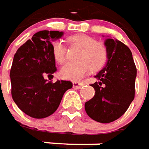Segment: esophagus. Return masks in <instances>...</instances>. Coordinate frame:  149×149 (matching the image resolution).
I'll use <instances>...</instances> for the list:
<instances>
[{"label":"esophagus","mask_w":149,"mask_h":149,"mask_svg":"<svg viewBox=\"0 0 149 149\" xmlns=\"http://www.w3.org/2000/svg\"><path fill=\"white\" fill-rule=\"evenodd\" d=\"M83 85H84V84H83V83H81V82H77V81L72 82V86H73V88H74V89H81V87H83Z\"/></svg>","instance_id":"34e87169"}]
</instances>
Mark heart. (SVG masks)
Returning <instances> with one entry per match:
<instances>
[{
  "mask_svg": "<svg viewBox=\"0 0 149 149\" xmlns=\"http://www.w3.org/2000/svg\"><path fill=\"white\" fill-rule=\"evenodd\" d=\"M68 40L84 48L80 56L81 61L68 62L60 68V74L64 79L79 81L89 72L90 68L93 71H97L106 64L108 58L107 48L97 42L94 38L85 34H80L72 35ZM52 47L55 60L59 64L63 63L66 54V48L63 42L55 41Z\"/></svg>",
  "mask_w": 149,
  "mask_h": 149,
  "instance_id": "b5f03b06",
  "label": "heart"
}]
</instances>
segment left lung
Returning a JSON list of instances; mask_svg holds the SVG:
<instances>
[{
  "instance_id": "8db88e82",
  "label": "left lung",
  "mask_w": 149,
  "mask_h": 149,
  "mask_svg": "<svg viewBox=\"0 0 149 149\" xmlns=\"http://www.w3.org/2000/svg\"><path fill=\"white\" fill-rule=\"evenodd\" d=\"M104 45L108 53L107 64L90 85L95 95L85 103L90 118L108 123L118 119L128 109L135 97L136 67L128 47L118 39L107 38Z\"/></svg>"
}]
</instances>
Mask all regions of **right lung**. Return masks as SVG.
<instances>
[{
  "label": "right lung",
  "mask_w": 149,
  "mask_h": 149,
  "mask_svg": "<svg viewBox=\"0 0 149 149\" xmlns=\"http://www.w3.org/2000/svg\"><path fill=\"white\" fill-rule=\"evenodd\" d=\"M63 31H41L17 49L10 70L11 93L17 106L35 118L48 117L56 111L64 93L72 87L68 81L52 83L46 77L56 72L52 42Z\"/></svg>",
  "instance_id": "right-lung-1"
}]
</instances>
